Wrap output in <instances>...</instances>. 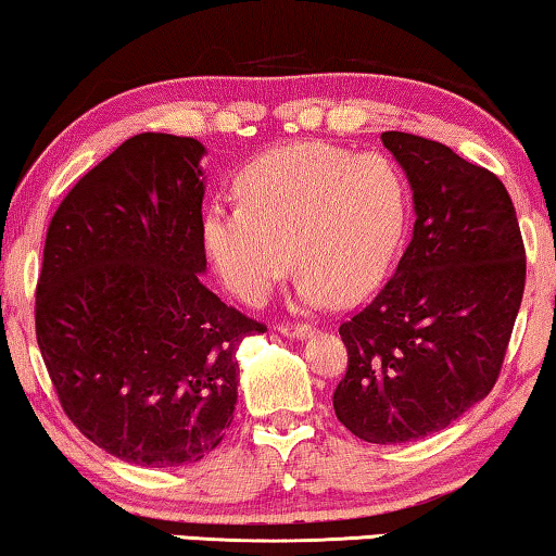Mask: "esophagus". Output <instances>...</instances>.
I'll return each instance as SVG.
<instances>
[{"label":"esophagus","mask_w":556,"mask_h":556,"mask_svg":"<svg viewBox=\"0 0 556 556\" xmlns=\"http://www.w3.org/2000/svg\"><path fill=\"white\" fill-rule=\"evenodd\" d=\"M276 331L288 338H308L313 333V328L308 324H278Z\"/></svg>","instance_id":"34e87169"}]
</instances>
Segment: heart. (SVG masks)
<instances>
[{"instance_id": "obj_1", "label": "heart", "mask_w": 556, "mask_h": 556, "mask_svg": "<svg viewBox=\"0 0 556 556\" xmlns=\"http://www.w3.org/2000/svg\"><path fill=\"white\" fill-rule=\"evenodd\" d=\"M238 198L207 207L203 240L223 283L245 303L265 301L293 263L301 303L358 301L389 273L412 213L393 160L331 142L265 152L240 173Z\"/></svg>"}]
</instances>
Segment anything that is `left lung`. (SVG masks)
<instances>
[{
  "label": "left lung",
  "mask_w": 556,
  "mask_h": 556,
  "mask_svg": "<svg viewBox=\"0 0 556 556\" xmlns=\"http://www.w3.org/2000/svg\"><path fill=\"white\" fill-rule=\"evenodd\" d=\"M414 192V236L371 303L338 328V421L368 444L431 437L494 389L527 255L504 182L446 144L383 132Z\"/></svg>",
  "instance_id": "left-lung-1"
}]
</instances>
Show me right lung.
I'll return each instance as SVG.
<instances>
[{
    "label": "right lung",
    "instance_id": "1",
    "mask_svg": "<svg viewBox=\"0 0 556 556\" xmlns=\"http://www.w3.org/2000/svg\"><path fill=\"white\" fill-rule=\"evenodd\" d=\"M203 142L142 132L67 192L45 240L37 343L64 414L138 466L195 464L238 401L258 320L203 286Z\"/></svg>",
    "mask_w": 556,
    "mask_h": 556
}]
</instances>
